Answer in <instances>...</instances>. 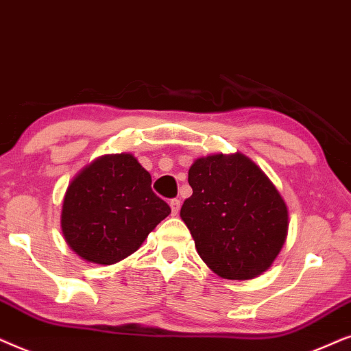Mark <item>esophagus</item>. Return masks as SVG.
I'll use <instances>...</instances> for the list:
<instances>
[{
	"instance_id": "esophagus-1",
	"label": "esophagus",
	"mask_w": 351,
	"mask_h": 351,
	"mask_svg": "<svg viewBox=\"0 0 351 351\" xmlns=\"http://www.w3.org/2000/svg\"><path fill=\"white\" fill-rule=\"evenodd\" d=\"M170 207H171V213L176 215V213L180 212L181 200H180V199H171V200H170Z\"/></svg>"
}]
</instances>
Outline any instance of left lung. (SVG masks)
I'll return each mask as SVG.
<instances>
[{"label":"left lung","instance_id":"8db88e82","mask_svg":"<svg viewBox=\"0 0 351 351\" xmlns=\"http://www.w3.org/2000/svg\"><path fill=\"white\" fill-rule=\"evenodd\" d=\"M193 195L181 219L210 269L224 279H254L281 252L287 205L268 176L244 154H215L189 168Z\"/></svg>","mask_w":351,"mask_h":351}]
</instances>
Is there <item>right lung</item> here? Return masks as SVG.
<instances>
[{
	"mask_svg": "<svg viewBox=\"0 0 351 351\" xmlns=\"http://www.w3.org/2000/svg\"><path fill=\"white\" fill-rule=\"evenodd\" d=\"M151 183L132 154L102 156L83 168L69 184L60 213L70 249L97 265H114L136 252L171 212Z\"/></svg>",
	"mask_w": 351,
	"mask_h": 351,
	"instance_id": "right-lung-1",
	"label": "right lung"
}]
</instances>
